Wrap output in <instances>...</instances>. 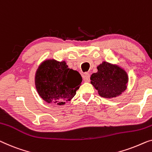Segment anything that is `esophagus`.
<instances>
[{
  "label": "esophagus",
  "instance_id": "1",
  "mask_svg": "<svg viewBox=\"0 0 152 152\" xmlns=\"http://www.w3.org/2000/svg\"><path fill=\"white\" fill-rule=\"evenodd\" d=\"M83 80L86 82H89L90 81V74L89 73H85L83 76Z\"/></svg>",
  "mask_w": 152,
  "mask_h": 152
}]
</instances>
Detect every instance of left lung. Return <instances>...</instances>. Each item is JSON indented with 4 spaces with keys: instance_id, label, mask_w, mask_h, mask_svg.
I'll list each match as a JSON object with an SVG mask.
<instances>
[{
    "instance_id": "left-lung-1",
    "label": "left lung",
    "mask_w": 152,
    "mask_h": 152,
    "mask_svg": "<svg viewBox=\"0 0 152 152\" xmlns=\"http://www.w3.org/2000/svg\"><path fill=\"white\" fill-rule=\"evenodd\" d=\"M98 71L92 73L91 83L103 98H115L127 88L128 75L122 68L107 61L97 66Z\"/></svg>"
}]
</instances>
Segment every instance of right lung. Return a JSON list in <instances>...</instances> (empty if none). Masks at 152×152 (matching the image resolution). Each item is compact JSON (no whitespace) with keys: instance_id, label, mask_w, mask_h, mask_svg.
<instances>
[{"instance_id":"add662e5","label":"right lung","mask_w":152,"mask_h":152,"mask_svg":"<svg viewBox=\"0 0 152 152\" xmlns=\"http://www.w3.org/2000/svg\"><path fill=\"white\" fill-rule=\"evenodd\" d=\"M81 81V75L69 69L65 61L53 59L42 62L35 76V85L40 97L48 103L59 105L73 98Z\"/></svg>"}]
</instances>
